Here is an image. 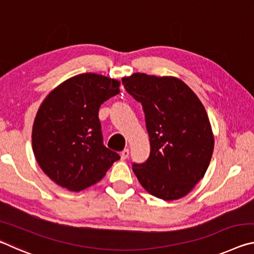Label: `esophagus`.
<instances>
[{"instance_id":"obj_1","label":"esophagus","mask_w":254,"mask_h":254,"mask_svg":"<svg viewBox=\"0 0 254 254\" xmlns=\"http://www.w3.org/2000/svg\"><path fill=\"white\" fill-rule=\"evenodd\" d=\"M128 153H130V151H128V149H124L123 150V151L121 152V154H120V156H121L122 160H126V159H127Z\"/></svg>"}]
</instances>
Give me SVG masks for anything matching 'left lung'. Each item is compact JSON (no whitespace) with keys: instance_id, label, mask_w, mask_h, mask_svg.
<instances>
[{"instance_id":"obj_1","label":"left lung","mask_w":254,"mask_h":254,"mask_svg":"<svg viewBox=\"0 0 254 254\" xmlns=\"http://www.w3.org/2000/svg\"><path fill=\"white\" fill-rule=\"evenodd\" d=\"M122 84L142 104L150 156L133 163V173L149 194L163 200L186 196L204 177L214 150V135L204 105L176 77L135 72Z\"/></svg>"}]
</instances>
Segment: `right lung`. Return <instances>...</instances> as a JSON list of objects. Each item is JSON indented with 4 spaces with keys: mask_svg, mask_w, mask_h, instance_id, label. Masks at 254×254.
<instances>
[{
    "mask_svg": "<svg viewBox=\"0 0 254 254\" xmlns=\"http://www.w3.org/2000/svg\"><path fill=\"white\" fill-rule=\"evenodd\" d=\"M120 81L80 74L45 98L32 127L38 165L59 186L80 191L104 177L120 156L103 144L98 110L120 93Z\"/></svg>",
    "mask_w": 254,
    "mask_h": 254,
    "instance_id": "add662e5",
    "label": "right lung"
}]
</instances>
